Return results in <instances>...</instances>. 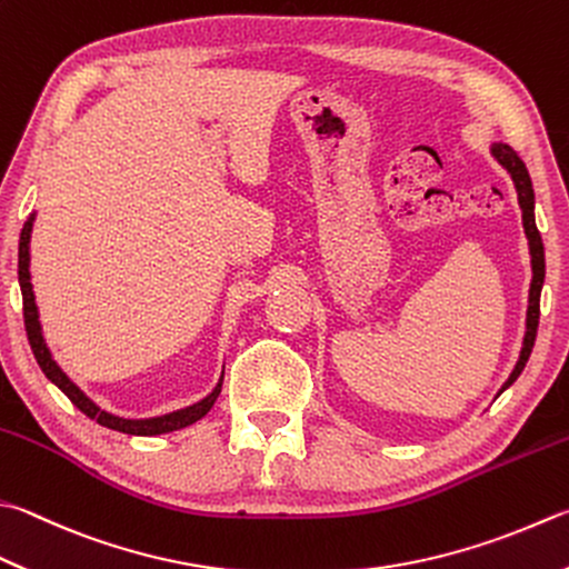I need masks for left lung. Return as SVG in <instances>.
I'll return each mask as SVG.
<instances>
[{
	"instance_id": "obj_1",
	"label": "left lung",
	"mask_w": 569,
	"mask_h": 569,
	"mask_svg": "<svg viewBox=\"0 0 569 569\" xmlns=\"http://www.w3.org/2000/svg\"><path fill=\"white\" fill-rule=\"evenodd\" d=\"M490 156L498 160V163L508 170L512 178V186L518 190V202L522 210V228H525V238H528V248H530V267H532V280H530V295H528V315H525V337H522V347H520V357L512 367L508 381L500 386L498 396L510 389L516 379L522 373L525 363L530 359V351L535 345V337H538V319H540V292H542V282H545V248H542V238L538 232V224H535V190H532V180L528 168L520 160V156L512 151L506 143H490Z\"/></svg>"
}]
</instances>
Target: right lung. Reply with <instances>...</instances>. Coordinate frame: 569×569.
<instances>
[{
	"label": "right lung",
	"instance_id": "right-lung-1",
	"mask_svg": "<svg viewBox=\"0 0 569 569\" xmlns=\"http://www.w3.org/2000/svg\"><path fill=\"white\" fill-rule=\"evenodd\" d=\"M34 220H37V212H31L27 218L24 228H21L19 234V287H21V299H24V327H27V337H29V345L31 351H34L37 363L41 367V371L47 373V379L59 386V389L69 396L71 403L77 406L81 413H86L91 418V421L101 423L106 428H111V431L118 433H128V436H160V433H173L180 431V428L192 426L196 421H200L202 416H206L212 403L218 401V396L222 391V377H224V369L220 373L218 383L212 386V391L208 396H202L200 401L186 406V409H178V411H170V413H160V416H148V418H123V416H116L111 411L101 409L99 403L93 399H89L77 383H73L63 369L57 363V359L51 357V349L44 339V331H41V321H39V307H37V299H34V287H31V272H29V262H31V254H29V242H31V230H34Z\"/></svg>",
	"mask_w": 569,
	"mask_h": 569
}]
</instances>
